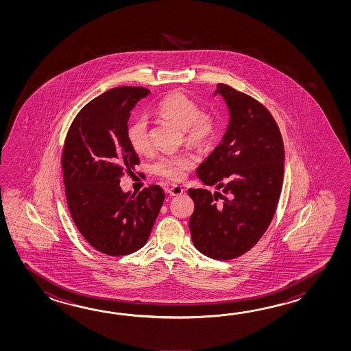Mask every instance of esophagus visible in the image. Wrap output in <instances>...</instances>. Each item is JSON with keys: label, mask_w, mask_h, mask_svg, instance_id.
<instances>
[{"label": "esophagus", "mask_w": 351, "mask_h": 351, "mask_svg": "<svg viewBox=\"0 0 351 351\" xmlns=\"http://www.w3.org/2000/svg\"><path fill=\"white\" fill-rule=\"evenodd\" d=\"M167 193L171 195H180L183 193V188L180 186H167Z\"/></svg>", "instance_id": "obj_1"}]
</instances>
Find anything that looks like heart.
<instances>
[{
	"mask_svg": "<svg viewBox=\"0 0 351 351\" xmlns=\"http://www.w3.org/2000/svg\"><path fill=\"white\" fill-rule=\"evenodd\" d=\"M157 114L163 119L180 128L188 143L195 145L208 144L217 133L216 117L208 112H199L197 103L182 93H172L165 97L157 106ZM127 138L132 148L138 154L152 152L149 124L145 118H136L127 129ZM195 162L192 153L163 156L153 165V172L169 180H182Z\"/></svg>",
	"mask_w": 351,
	"mask_h": 351,
	"instance_id": "1",
	"label": "heart"
}]
</instances>
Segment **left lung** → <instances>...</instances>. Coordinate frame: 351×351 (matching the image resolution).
I'll use <instances>...</instances> for the list:
<instances>
[{
  "instance_id": "1",
  "label": "left lung",
  "mask_w": 351,
  "mask_h": 351,
  "mask_svg": "<svg viewBox=\"0 0 351 351\" xmlns=\"http://www.w3.org/2000/svg\"><path fill=\"white\" fill-rule=\"evenodd\" d=\"M230 121L223 138L197 168L206 186L223 192L189 188L194 202L189 230L199 252L232 260L260 241L276 212L282 189V136L269 110L254 97L218 84Z\"/></svg>"
}]
</instances>
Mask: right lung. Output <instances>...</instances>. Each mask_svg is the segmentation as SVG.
I'll use <instances>...</instances> for the list:
<instances>
[{"mask_svg": "<svg viewBox=\"0 0 351 351\" xmlns=\"http://www.w3.org/2000/svg\"><path fill=\"white\" fill-rule=\"evenodd\" d=\"M149 90L120 86L85 105L69 129L61 165L67 207L91 246L109 256L141 250L165 201L159 186L123 192L120 178L139 165L127 138L130 112Z\"/></svg>", "mask_w": 351, "mask_h": 351, "instance_id": "obj_1", "label": "right lung"}]
</instances>
